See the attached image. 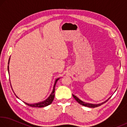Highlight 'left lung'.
I'll return each instance as SVG.
<instances>
[{"instance_id":"obj_1","label":"left lung","mask_w":127,"mask_h":127,"mask_svg":"<svg viewBox=\"0 0 127 127\" xmlns=\"http://www.w3.org/2000/svg\"><path fill=\"white\" fill-rule=\"evenodd\" d=\"M73 97L75 98V100H76L79 103V104H80L81 105H83V106H87V107H98V106H100V105H102L103 104H104V103L106 102L109 99V98H108V99L106 100V101H105L104 102H103L102 103H100V104H90V103H87V102H85L84 101H83L81 100L78 97H77L76 96L74 95H73Z\"/></svg>"}]
</instances>
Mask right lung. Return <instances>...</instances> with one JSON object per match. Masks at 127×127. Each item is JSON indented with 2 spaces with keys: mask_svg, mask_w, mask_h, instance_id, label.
Segmentation results:
<instances>
[{
  "mask_svg": "<svg viewBox=\"0 0 127 127\" xmlns=\"http://www.w3.org/2000/svg\"><path fill=\"white\" fill-rule=\"evenodd\" d=\"M10 58L9 59V61H8V73H9V61H10ZM60 79V78H58L57 79H56V80L55 81V83H54V87H53V91L52 92H51V94L50 95V96H49V97L46 98L45 100L41 102H37V103H35V104H29V103H27L26 102H24L26 104L29 105L30 106H31V107H45V106H48L50 104H51V102H53V101L54 100V96H55V94H54V92H55V85H56V83H57V81L59 80ZM15 95L17 96V98L19 97L17 96L16 94H15Z\"/></svg>",
  "mask_w": 127,
  "mask_h": 127,
  "instance_id": "obj_1",
  "label": "right lung"
}]
</instances>
